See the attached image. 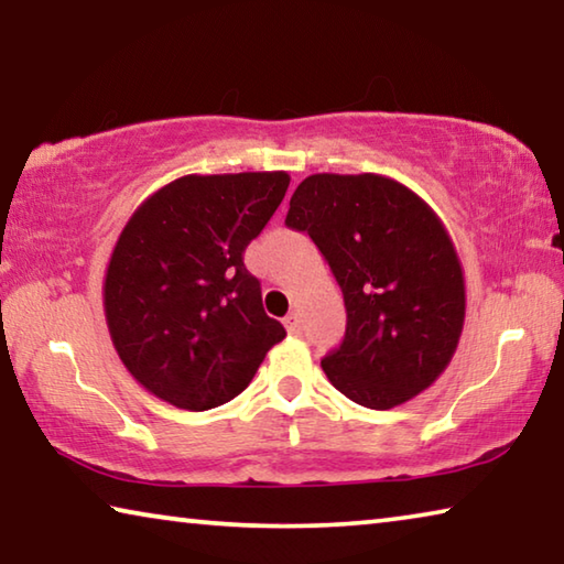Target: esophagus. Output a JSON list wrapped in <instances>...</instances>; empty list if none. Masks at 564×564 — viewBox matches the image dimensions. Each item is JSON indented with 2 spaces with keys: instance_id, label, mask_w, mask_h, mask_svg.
<instances>
[{
  "instance_id": "34e87169",
  "label": "esophagus",
  "mask_w": 564,
  "mask_h": 564,
  "mask_svg": "<svg viewBox=\"0 0 564 564\" xmlns=\"http://www.w3.org/2000/svg\"><path fill=\"white\" fill-rule=\"evenodd\" d=\"M283 326H285V330L291 333H301V313L299 311H293V313H289V316L283 318Z\"/></svg>"
}]
</instances>
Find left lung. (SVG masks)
I'll return each instance as SVG.
<instances>
[{"mask_svg":"<svg viewBox=\"0 0 564 564\" xmlns=\"http://www.w3.org/2000/svg\"><path fill=\"white\" fill-rule=\"evenodd\" d=\"M285 226L313 238L346 301V338L321 360L333 388L373 410L431 388L465 326L463 263L441 216L383 174H313Z\"/></svg>","mask_w":564,"mask_h":564,"instance_id":"obj_1","label":"left lung"}]
</instances>
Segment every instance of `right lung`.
I'll list each match as a JSON object with an SVG mask.
<instances>
[{"mask_svg":"<svg viewBox=\"0 0 564 564\" xmlns=\"http://www.w3.org/2000/svg\"><path fill=\"white\" fill-rule=\"evenodd\" d=\"M285 171L188 174L139 204L104 273V316L123 368L181 410L234 400L283 326L243 251L289 191Z\"/></svg>","mask_w":564,"mask_h":564,"instance_id":"1","label":"right lung"}]
</instances>
